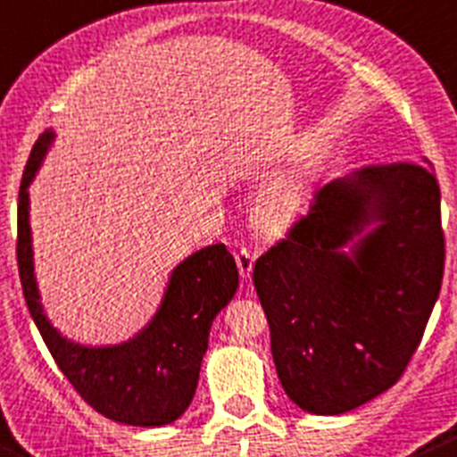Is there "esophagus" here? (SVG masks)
I'll return each instance as SVG.
<instances>
[{"label":"esophagus","instance_id":"1","mask_svg":"<svg viewBox=\"0 0 457 457\" xmlns=\"http://www.w3.org/2000/svg\"><path fill=\"white\" fill-rule=\"evenodd\" d=\"M237 268H238V274H241L243 278L252 277V268H254V254H252L250 250H245V247H241V250L237 252Z\"/></svg>","mask_w":457,"mask_h":457}]
</instances>
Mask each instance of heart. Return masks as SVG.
I'll list each match as a JSON object with an SVG mask.
<instances>
[{"instance_id": "heart-1", "label": "heart", "mask_w": 457, "mask_h": 457, "mask_svg": "<svg viewBox=\"0 0 457 457\" xmlns=\"http://www.w3.org/2000/svg\"><path fill=\"white\" fill-rule=\"evenodd\" d=\"M312 183L305 167H287L261 187L252 203V223L265 237H283L308 212Z\"/></svg>"}]
</instances>
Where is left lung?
I'll use <instances>...</instances> for the list:
<instances>
[{
  "label": "left lung",
  "instance_id": "obj_1",
  "mask_svg": "<svg viewBox=\"0 0 457 457\" xmlns=\"http://www.w3.org/2000/svg\"><path fill=\"white\" fill-rule=\"evenodd\" d=\"M442 272L440 187L427 165L364 167L319 189L252 272L287 397L341 415L388 391L418 351Z\"/></svg>",
  "mask_w": 457,
  "mask_h": 457
}]
</instances>
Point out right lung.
<instances>
[{
  "label": "right lung",
  "instance_id": "1",
  "mask_svg": "<svg viewBox=\"0 0 457 457\" xmlns=\"http://www.w3.org/2000/svg\"><path fill=\"white\" fill-rule=\"evenodd\" d=\"M53 140V131L39 136L20 185L17 265L29 312L55 364L88 406L113 422L165 427L192 404L212 321L238 287L237 263L223 243L180 261L171 270L156 314L122 344L87 346L62 335L39 301L29 198L30 183Z\"/></svg>",
  "mask_w": 457,
  "mask_h": 457
}]
</instances>
